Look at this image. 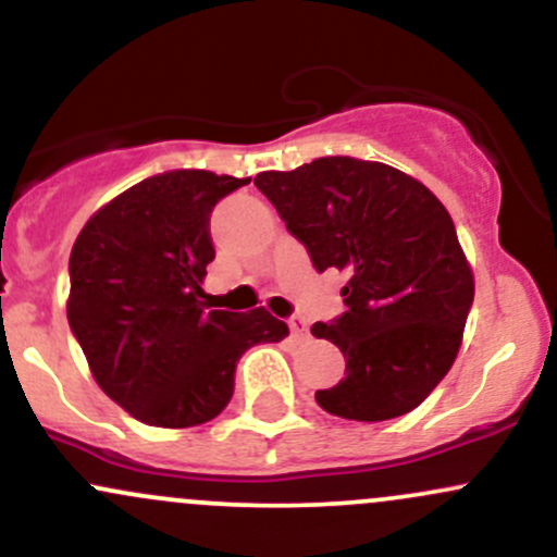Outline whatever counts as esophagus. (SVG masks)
Here are the masks:
<instances>
[{
  "label": "esophagus",
  "mask_w": 557,
  "mask_h": 557,
  "mask_svg": "<svg viewBox=\"0 0 557 557\" xmlns=\"http://www.w3.org/2000/svg\"><path fill=\"white\" fill-rule=\"evenodd\" d=\"M288 327H290V333H294L296 338L307 336V331H309V327H307V320H304V318H298V314H294V318L288 320Z\"/></svg>",
  "instance_id": "obj_1"
}]
</instances>
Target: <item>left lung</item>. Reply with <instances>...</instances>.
Instances as JSON below:
<instances>
[{"mask_svg":"<svg viewBox=\"0 0 557 557\" xmlns=\"http://www.w3.org/2000/svg\"><path fill=\"white\" fill-rule=\"evenodd\" d=\"M318 272L349 274L347 312L314 323L336 344L347 376L318 406L352 421H386L424 403L459 355L475 296L472 267L443 202L384 162L320 157L253 181Z\"/></svg>","mask_w":557,"mask_h":557,"instance_id":"1","label":"left lung"}]
</instances>
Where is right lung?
Listing matches in <instances>:
<instances>
[{
    "mask_svg": "<svg viewBox=\"0 0 557 557\" xmlns=\"http://www.w3.org/2000/svg\"><path fill=\"white\" fill-rule=\"evenodd\" d=\"M245 184L208 171L151 175L98 208L74 243L69 325L96 384L144 424L215 419L245 349L288 336L263 307L239 314L205 301L210 210Z\"/></svg>",
    "mask_w": 557,
    "mask_h": 557,
    "instance_id": "right-lung-1",
    "label": "right lung"
}]
</instances>
